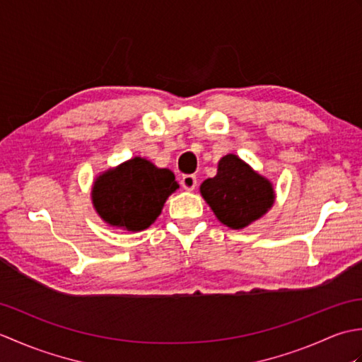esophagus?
Returning <instances> with one entry per match:
<instances>
[{
    "label": "esophagus",
    "instance_id": "34e87169",
    "mask_svg": "<svg viewBox=\"0 0 362 362\" xmlns=\"http://www.w3.org/2000/svg\"><path fill=\"white\" fill-rule=\"evenodd\" d=\"M180 185H182V188H183V189H187V191H193V189L196 188V185H197V179H196V175H193V174H187V175H183V177H182V180H180Z\"/></svg>",
    "mask_w": 362,
    "mask_h": 362
}]
</instances>
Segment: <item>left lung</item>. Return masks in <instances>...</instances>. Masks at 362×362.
<instances>
[{"mask_svg":"<svg viewBox=\"0 0 362 362\" xmlns=\"http://www.w3.org/2000/svg\"><path fill=\"white\" fill-rule=\"evenodd\" d=\"M201 194L214 216L233 230L261 219L275 202L272 182L235 153L219 160L216 175L202 182Z\"/></svg>","mask_w":362,"mask_h":362,"instance_id":"1","label":"left lung"}]
</instances>
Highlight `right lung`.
Wrapping results in <instances>:
<instances>
[{
  "label": "right lung",
  "mask_w": 362,
  "mask_h": 362,
  "mask_svg": "<svg viewBox=\"0 0 362 362\" xmlns=\"http://www.w3.org/2000/svg\"><path fill=\"white\" fill-rule=\"evenodd\" d=\"M179 188L173 171L143 157L99 173L91 185V204L105 224L141 232L151 227L165 202Z\"/></svg>",
  "instance_id": "obj_1"
}]
</instances>
